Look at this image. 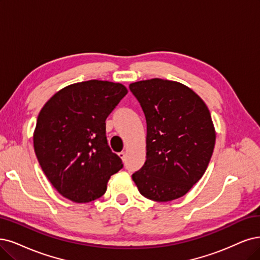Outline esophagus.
Segmentation results:
<instances>
[{"mask_svg":"<svg viewBox=\"0 0 260 260\" xmlns=\"http://www.w3.org/2000/svg\"><path fill=\"white\" fill-rule=\"evenodd\" d=\"M118 155L120 156V158H121L122 160H124V159H125V156H126V153H125L124 151H122V152H120V153H119Z\"/></svg>","mask_w":260,"mask_h":260,"instance_id":"esophagus-1","label":"esophagus"}]
</instances>
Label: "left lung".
Returning <instances> with one entry per match:
<instances>
[{
    "instance_id": "1",
    "label": "left lung",
    "mask_w": 260,
    "mask_h": 260,
    "mask_svg": "<svg viewBox=\"0 0 260 260\" xmlns=\"http://www.w3.org/2000/svg\"><path fill=\"white\" fill-rule=\"evenodd\" d=\"M147 121V159L133 180L148 199L165 203L184 196L207 170L215 129L205 102L177 81L129 84Z\"/></svg>"
}]
</instances>
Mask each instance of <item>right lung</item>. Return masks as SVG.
Wrapping results in <instances>:
<instances>
[{"label":"right lung","mask_w":260,"mask_h":260,"mask_svg":"<svg viewBox=\"0 0 260 260\" xmlns=\"http://www.w3.org/2000/svg\"><path fill=\"white\" fill-rule=\"evenodd\" d=\"M127 94L121 83L89 80L67 85L38 114L34 151L59 193L84 204L102 197L121 158L106 138V119Z\"/></svg>","instance_id":"1"}]
</instances>
